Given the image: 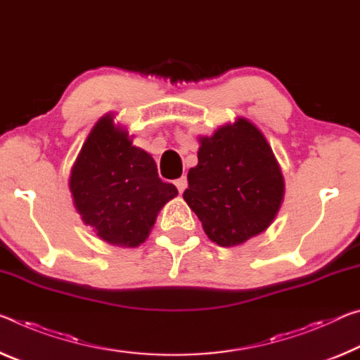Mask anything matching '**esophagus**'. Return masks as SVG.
<instances>
[{
	"mask_svg": "<svg viewBox=\"0 0 360 360\" xmlns=\"http://www.w3.org/2000/svg\"><path fill=\"white\" fill-rule=\"evenodd\" d=\"M174 184H176V187H178L179 193H182V192L186 191V187H187V178H186V176H181L179 179H176Z\"/></svg>",
	"mask_w": 360,
	"mask_h": 360,
	"instance_id": "obj_1",
	"label": "esophagus"
}]
</instances>
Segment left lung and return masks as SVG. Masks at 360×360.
I'll use <instances>...</instances> for the list:
<instances>
[{
	"mask_svg": "<svg viewBox=\"0 0 360 360\" xmlns=\"http://www.w3.org/2000/svg\"><path fill=\"white\" fill-rule=\"evenodd\" d=\"M197 167L182 197L219 247H236L264 232L281 210L282 169L264 134L247 118L202 136Z\"/></svg>",
	"mask_w": 360,
	"mask_h": 360,
	"instance_id": "8db88e82",
	"label": "left lung"
}]
</instances>
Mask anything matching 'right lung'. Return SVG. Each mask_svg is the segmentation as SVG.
Segmentation results:
<instances>
[{"label":"right lung","mask_w":360,"mask_h":360,"mask_svg":"<svg viewBox=\"0 0 360 360\" xmlns=\"http://www.w3.org/2000/svg\"><path fill=\"white\" fill-rule=\"evenodd\" d=\"M73 205L101 240L134 248L146 242L158 211L178 195L158 178L150 153L133 146L128 131L102 117L72 167Z\"/></svg>","instance_id":"right-lung-1"}]
</instances>
